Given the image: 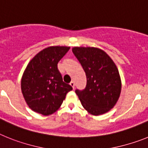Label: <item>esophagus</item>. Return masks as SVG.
Returning a JSON list of instances; mask_svg holds the SVG:
<instances>
[{
    "mask_svg": "<svg viewBox=\"0 0 148 148\" xmlns=\"http://www.w3.org/2000/svg\"><path fill=\"white\" fill-rule=\"evenodd\" d=\"M70 85H71V86L72 87V88L74 89V86H75V84H74V82L71 81V83H70Z\"/></svg>",
    "mask_w": 148,
    "mask_h": 148,
    "instance_id": "1",
    "label": "esophagus"
}]
</instances>
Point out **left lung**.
<instances>
[{
    "mask_svg": "<svg viewBox=\"0 0 148 148\" xmlns=\"http://www.w3.org/2000/svg\"><path fill=\"white\" fill-rule=\"evenodd\" d=\"M72 52L86 75V86L76 89L79 101L90 114L110 111L119 98L121 81L119 70L106 52L97 47H76Z\"/></svg>",
    "mask_w": 148,
    "mask_h": 148,
    "instance_id": "obj_1",
    "label": "left lung"
}]
</instances>
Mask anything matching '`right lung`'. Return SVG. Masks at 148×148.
<instances>
[{"instance_id": "right-lung-1", "label": "right lung", "mask_w": 148, "mask_h": 148, "mask_svg": "<svg viewBox=\"0 0 148 148\" xmlns=\"http://www.w3.org/2000/svg\"><path fill=\"white\" fill-rule=\"evenodd\" d=\"M69 47L53 46L42 50L28 63L21 79V92L29 107L44 115L54 113L72 87L66 84L57 64Z\"/></svg>"}]
</instances>
